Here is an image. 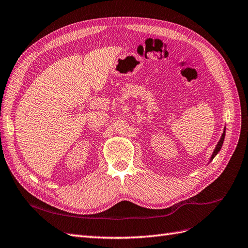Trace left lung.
Here are the masks:
<instances>
[{
	"mask_svg": "<svg viewBox=\"0 0 248 248\" xmlns=\"http://www.w3.org/2000/svg\"><path fill=\"white\" fill-rule=\"evenodd\" d=\"M224 138H225V130H224V132H223V134H222V136H221V140H220V141L217 142V147H216V149H215V151H214V153H212V155H211V158H210V162L212 159L215 158V156L218 153V151L221 150V148H222V145H223V141H224Z\"/></svg>",
	"mask_w": 248,
	"mask_h": 248,
	"instance_id": "1",
	"label": "left lung"
}]
</instances>
